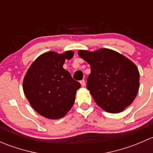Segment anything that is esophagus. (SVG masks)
Instances as JSON below:
<instances>
[{"label":"esophagus","instance_id":"34e87169","mask_svg":"<svg viewBox=\"0 0 153 153\" xmlns=\"http://www.w3.org/2000/svg\"><path fill=\"white\" fill-rule=\"evenodd\" d=\"M80 83H81V86H85V81H84V80H81V81H80Z\"/></svg>","mask_w":153,"mask_h":153}]
</instances>
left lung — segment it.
<instances>
[{"mask_svg":"<svg viewBox=\"0 0 153 153\" xmlns=\"http://www.w3.org/2000/svg\"><path fill=\"white\" fill-rule=\"evenodd\" d=\"M78 55L90 65L86 88L101 109L118 113L132 104L139 89V72L133 62L109 49L79 50Z\"/></svg>","mask_w":153,"mask_h":153,"instance_id":"1","label":"left lung"}]
</instances>
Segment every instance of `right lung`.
I'll use <instances>...</instances> for the list:
<instances>
[{
  "instance_id": "add662e5",
  "label": "right lung",
  "mask_w": 153,
  "mask_h": 153,
  "mask_svg": "<svg viewBox=\"0 0 153 153\" xmlns=\"http://www.w3.org/2000/svg\"><path fill=\"white\" fill-rule=\"evenodd\" d=\"M73 52H47L40 55L27 70L23 82L24 92L38 113L49 119L64 117L73 106L81 84L63 68Z\"/></svg>"
}]
</instances>
